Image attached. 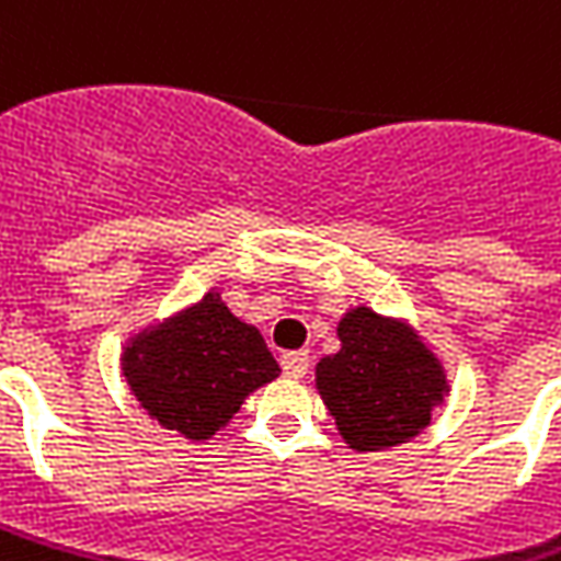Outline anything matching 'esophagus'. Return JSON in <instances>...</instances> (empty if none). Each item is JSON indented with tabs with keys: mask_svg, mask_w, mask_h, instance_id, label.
I'll use <instances>...</instances> for the list:
<instances>
[{
	"mask_svg": "<svg viewBox=\"0 0 561 561\" xmlns=\"http://www.w3.org/2000/svg\"><path fill=\"white\" fill-rule=\"evenodd\" d=\"M310 368V356L304 350H295V353H282V371L285 377H304Z\"/></svg>",
	"mask_w": 561,
	"mask_h": 561,
	"instance_id": "obj_1",
	"label": "esophagus"
}]
</instances>
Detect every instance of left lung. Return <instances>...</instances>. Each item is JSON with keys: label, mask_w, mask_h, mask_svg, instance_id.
Segmentation results:
<instances>
[{"label": "left lung", "mask_w": 561, "mask_h": 561, "mask_svg": "<svg viewBox=\"0 0 561 561\" xmlns=\"http://www.w3.org/2000/svg\"><path fill=\"white\" fill-rule=\"evenodd\" d=\"M341 350L316 365V390L353 451H383L430 426L448 396L442 359L409 322L353 307L337 322Z\"/></svg>", "instance_id": "left-lung-1"}]
</instances>
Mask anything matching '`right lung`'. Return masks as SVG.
Wrapping results in <instances>:
<instances>
[{"label": "right lung", "instance_id": "obj_1", "mask_svg": "<svg viewBox=\"0 0 561 561\" xmlns=\"http://www.w3.org/2000/svg\"><path fill=\"white\" fill-rule=\"evenodd\" d=\"M122 375L140 409L190 442L230 424L257 387L279 377L264 334L232 316L217 288L125 341Z\"/></svg>", "mask_w": 561, "mask_h": 561}]
</instances>
